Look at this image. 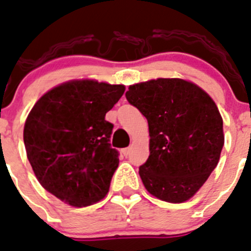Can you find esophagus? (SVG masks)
<instances>
[{
    "label": "esophagus",
    "mask_w": 251,
    "mask_h": 251,
    "mask_svg": "<svg viewBox=\"0 0 251 251\" xmlns=\"http://www.w3.org/2000/svg\"><path fill=\"white\" fill-rule=\"evenodd\" d=\"M123 153H124V156H125V157H127L128 154H130V149H128V147H127V149H124Z\"/></svg>",
    "instance_id": "34e87169"
}]
</instances>
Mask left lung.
Here are the masks:
<instances>
[{"instance_id":"left-lung-1","label":"left lung","mask_w":251,"mask_h":251,"mask_svg":"<svg viewBox=\"0 0 251 251\" xmlns=\"http://www.w3.org/2000/svg\"><path fill=\"white\" fill-rule=\"evenodd\" d=\"M126 99L149 123L150 156L140 166L145 188L170 203L188 201L218 165L223 119L203 89L183 79L130 85Z\"/></svg>"}]
</instances>
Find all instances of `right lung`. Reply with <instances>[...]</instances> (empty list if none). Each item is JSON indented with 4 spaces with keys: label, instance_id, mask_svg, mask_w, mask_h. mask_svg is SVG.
<instances>
[{
    "label": "right lung",
    "instance_id": "obj_1",
    "mask_svg": "<svg viewBox=\"0 0 251 251\" xmlns=\"http://www.w3.org/2000/svg\"><path fill=\"white\" fill-rule=\"evenodd\" d=\"M125 86L72 80L46 93L30 110L23 130L27 157L44 189L73 207H85L109 192L119 166L105 115Z\"/></svg>",
    "mask_w": 251,
    "mask_h": 251
}]
</instances>
